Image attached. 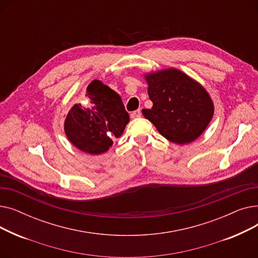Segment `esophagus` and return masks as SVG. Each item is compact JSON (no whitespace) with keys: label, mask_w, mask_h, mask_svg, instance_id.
<instances>
[{"label":"esophagus","mask_w":258,"mask_h":258,"mask_svg":"<svg viewBox=\"0 0 258 258\" xmlns=\"http://www.w3.org/2000/svg\"><path fill=\"white\" fill-rule=\"evenodd\" d=\"M140 116H141V111H140V110L134 111V112L131 114V117H132L133 119H135V118H139Z\"/></svg>","instance_id":"obj_1"}]
</instances>
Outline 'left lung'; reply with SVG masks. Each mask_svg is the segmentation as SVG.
I'll return each mask as SVG.
<instances>
[{
	"label": "left lung",
	"instance_id": "1",
	"mask_svg": "<svg viewBox=\"0 0 258 258\" xmlns=\"http://www.w3.org/2000/svg\"><path fill=\"white\" fill-rule=\"evenodd\" d=\"M144 78L153 107L143 108V116L173 143L183 145L198 139L214 113L205 88L174 68L146 73Z\"/></svg>",
	"mask_w": 258,
	"mask_h": 258
}]
</instances>
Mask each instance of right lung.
I'll use <instances>...</instances> for the list:
<instances>
[{"label": "right lung", "mask_w": 258, "mask_h": 258, "mask_svg": "<svg viewBox=\"0 0 258 258\" xmlns=\"http://www.w3.org/2000/svg\"><path fill=\"white\" fill-rule=\"evenodd\" d=\"M89 98L86 106L74 104L64 120V133L79 151L100 155L110 150L113 139L119 138L128 123L119 94L102 81L95 79L87 88Z\"/></svg>", "instance_id": "add662e5"}]
</instances>
